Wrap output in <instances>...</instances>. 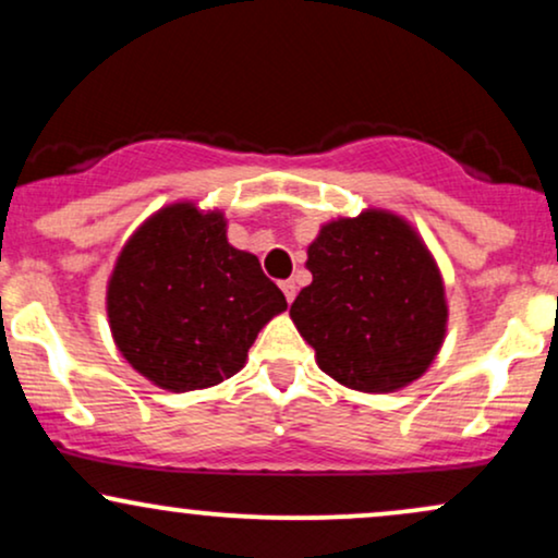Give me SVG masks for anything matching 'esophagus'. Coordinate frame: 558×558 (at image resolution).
Instances as JSON below:
<instances>
[{"label": "esophagus", "mask_w": 558, "mask_h": 558, "mask_svg": "<svg viewBox=\"0 0 558 558\" xmlns=\"http://www.w3.org/2000/svg\"><path fill=\"white\" fill-rule=\"evenodd\" d=\"M280 288H283V293H286L288 301L296 299V283H293V280H283V283H280Z\"/></svg>", "instance_id": "1"}]
</instances>
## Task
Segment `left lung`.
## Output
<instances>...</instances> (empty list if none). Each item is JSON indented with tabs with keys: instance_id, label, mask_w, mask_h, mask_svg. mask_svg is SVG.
<instances>
[{
	"instance_id": "8db88e82",
	"label": "left lung",
	"mask_w": 558,
	"mask_h": 558,
	"mask_svg": "<svg viewBox=\"0 0 558 558\" xmlns=\"http://www.w3.org/2000/svg\"><path fill=\"white\" fill-rule=\"evenodd\" d=\"M312 283L291 319L323 373L345 388L390 393L430 367L448 306L435 259L401 217L367 209L323 226L306 248Z\"/></svg>"
}]
</instances>
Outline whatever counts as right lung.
<instances>
[{
  "label": "right lung",
  "instance_id": "obj_1",
  "mask_svg": "<svg viewBox=\"0 0 558 558\" xmlns=\"http://www.w3.org/2000/svg\"><path fill=\"white\" fill-rule=\"evenodd\" d=\"M259 259L226 239V217L172 204L141 226L114 265L107 315L120 354L159 388L233 377L257 332L286 310Z\"/></svg>",
  "mask_w": 558,
  "mask_h": 558
}]
</instances>
